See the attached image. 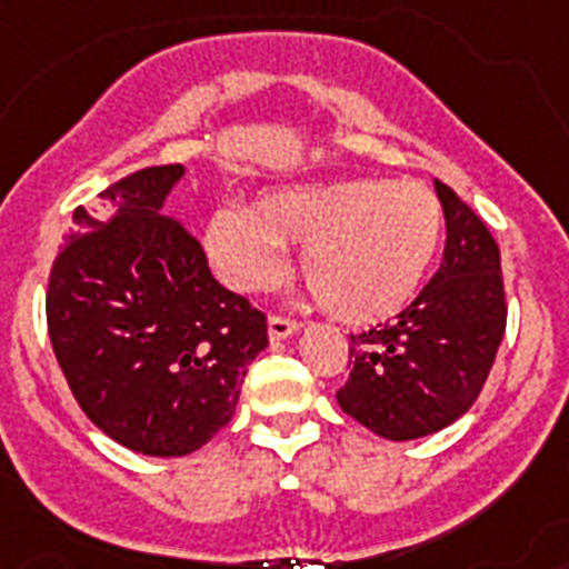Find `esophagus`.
<instances>
[{
    "mask_svg": "<svg viewBox=\"0 0 569 569\" xmlns=\"http://www.w3.org/2000/svg\"><path fill=\"white\" fill-rule=\"evenodd\" d=\"M299 322L290 317H279V313H273V317L267 319V331H270V340H284V337L296 335L299 331Z\"/></svg>",
    "mask_w": 569,
    "mask_h": 569,
    "instance_id": "1",
    "label": "esophagus"
}]
</instances>
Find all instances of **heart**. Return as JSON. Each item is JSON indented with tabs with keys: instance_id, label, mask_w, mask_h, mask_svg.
I'll return each instance as SVG.
<instances>
[{
	"instance_id": "obj_1",
	"label": "heart",
	"mask_w": 569,
	"mask_h": 569,
	"mask_svg": "<svg viewBox=\"0 0 569 569\" xmlns=\"http://www.w3.org/2000/svg\"><path fill=\"white\" fill-rule=\"evenodd\" d=\"M442 238V209L419 182L346 180L270 191L250 211L220 209L206 250L234 290H264L302 247V276L328 311L375 322L407 305Z\"/></svg>"
}]
</instances>
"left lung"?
<instances>
[{"label": "left lung", "instance_id": "obj_1", "mask_svg": "<svg viewBox=\"0 0 569 569\" xmlns=\"http://www.w3.org/2000/svg\"><path fill=\"white\" fill-rule=\"evenodd\" d=\"M442 200V264L396 319L351 335L349 380L337 392L346 416L407 442L453 425L482 392L506 331L500 247L457 191Z\"/></svg>", "mask_w": 569, "mask_h": 569}]
</instances>
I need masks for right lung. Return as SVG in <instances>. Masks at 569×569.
Masks as SVG:
<instances>
[{"label":"right lung","mask_w":569,"mask_h":569,"mask_svg":"<svg viewBox=\"0 0 569 569\" xmlns=\"http://www.w3.org/2000/svg\"><path fill=\"white\" fill-rule=\"evenodd\" d=\"M182 166L127 173L72 214L49 276L54 358L89 421L144 457H186L223 430L267 317L209 270L162 211Z\"/></svg>","instance_id":"right-lung-1"}]
</instances>
